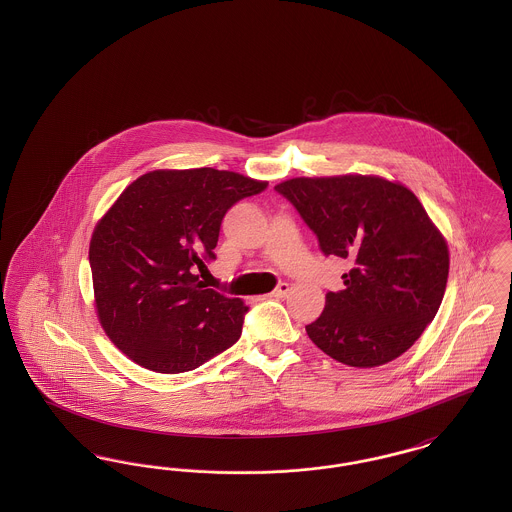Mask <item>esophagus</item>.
<instances>
[{"label": "esophagus", "mask_w": 512, "mask_h": 512, "mask_svg": "<svg viewBox=\"0 0 512 512\" xmlns=\"http://www.w3.org/2000/svg\"><path fill=\"white\" fill-rule=\"evenodd\" d=\"M290 293V286L288 284H278V288L274 292L270 293V297H286Z\"/></svg>", "instance_id": "34e87169"}]
</instances>
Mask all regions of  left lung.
<instances>
[{
	"label": "left lung",
	"instance_id": "1",
	"mask_svg": "<svg viewBox=\"0 0 512 512\" xmlns=\"http://www.w3.org/2000/svg\"><path fill=\"white\" fill-rule=\"evenodd\" d=\"M317 234L324 255L349 259L340 292L305 326L343 365L374 368L403 355L438 313L449 249L418 197L372 174L299 176L274 186Z\"/></svg>",
	"mask_w": 512,
	"mask_h": 512
}]
</instances>
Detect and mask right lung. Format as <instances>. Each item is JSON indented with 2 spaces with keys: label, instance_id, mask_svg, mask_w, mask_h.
<instances>
[{
  "label": "right lung",
  "instance_id": "1",
  "mask_svg": "<svg viewBox=\"0 0 512 512\" xmlns=\"http://www.w3.org/2000/svg\"><path fill=\"white\" fill-rule=\"evenodd\" d=\"M265 180L217 169L146 172L99 219L90 240L99 324L136 365L188 372L242 336L240 297L205 288L195 268L213 261L220 222Z\"/></svg>",
  "mask_w": 512,
  "mask_h": 512
}]
</instances>
